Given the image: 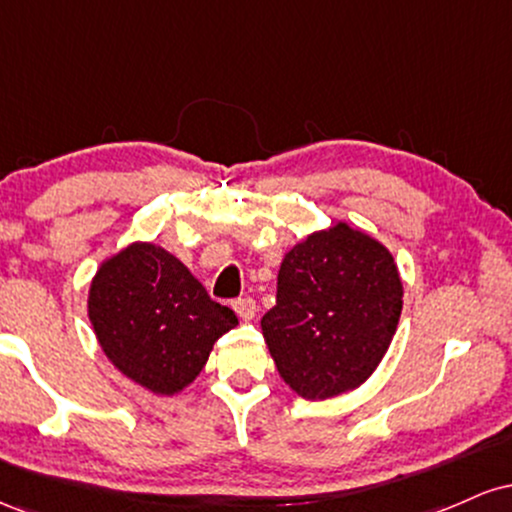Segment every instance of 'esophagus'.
<instances>
[{
	"instance_id": "34e87169",
	"label": "esophagus",
	"mask_w": 512,
	"mask_h": 512,
	"mask_svg": "<svg viewBox=\"0 0 512 512\" xmlns=\"http://www.w3.org/2000/svg\"><path fill=\"white\" fill-rule=\"evenodd\" d=\"M233 310H236L240 320L250 322L257 313V305H255V301H252V298H238V301H233Z\"/></svg>"
}]
</instances>
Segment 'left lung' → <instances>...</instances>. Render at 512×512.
Here are the masks:
<instances>
[{
  "mask_svg": "<svg viewBox=\"0 0 512 512\" xmlns=\"http://www.w3.org/2000/svg\"><path fill=\"white\" fill-rule=\"evenodd\" d=\"M402 296L380 240L346 221L308 233L281 260L276 305L262 317L281 380L303 399L361 387L390 349Z\"/></svg>",
  "mask_w": 512,
  "mask_h": 512,
  "instance_id": "1",
  "label": "left lung"
}]
</instances>
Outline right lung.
<instances>
[{
  "label": "right lung",
  "mask_w": 512,
  "mask_h": 512,
  "mask_svg": "<svg viewBox=\"0 0 512 512\" xmlns=\"http://www.w3.org/2000/svg\"><path fill=\"white\" fill-rule=\"evenodd\" d=\"M88 320L125 378L166 397L195 383L216 339L238 325L178 257L146 240L101 262L88 289Z\"/></svg>",
  "instance_id": "1"
}]
</instances>
